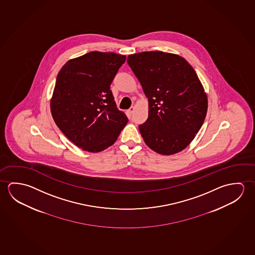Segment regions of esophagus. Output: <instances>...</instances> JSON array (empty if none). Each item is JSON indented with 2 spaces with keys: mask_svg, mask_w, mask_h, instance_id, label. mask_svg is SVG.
Instances as JSON below:
<instances>
[{
  "mask_svg": "<svg viewBox=\"0 0 255 255\" xmlns=\"http://www.w3.org/2000/svg\"><path fill=\"white\" fill-rule=\"evenodd\" d=\"M134 110H135V108H134V107H131L130 109H128L127 113L129 114V115H132V113L134 112Z\"/></svg>",
  "mask_w": 255,
  "mask_h": 255,
  "instance_id": "obj_1",
  "label": "esophagus"
}]
</instances>
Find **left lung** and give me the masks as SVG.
Instances as JSON below:
<instances>
[{
  "label": "left lung",
  "mask_w": 255,
  "mask_h": 255,
  "mask_svg": "<svg viewBox=\"0 0 255 255\" xmlns=\"http://www.w3.org/2000/svg\"><path fill=\"white\" fill-rule=\"evenodd\" d=\"M127 62L148 99L142 138L158 154H173L192 141L207 113V96L196 71L179 55L144 51Z\"/></svg>",
  "instance_id": "obj_1"
}]
</instances>
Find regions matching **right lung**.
Segmentation results:
<instances>
[{"mask_svg":"<svg viewBox=\"0 0 255 255\" xmlns=\"http://www.w3.org/2000/svg\"><path fill=\"white\" fill-rule=\"evenodd\" d=\"M126 57L92 51L68 60L58 74L50 111L57 126L75 145L92 153L116 142L128 123L110 91Z\"/></svg>","mask_w":255,"mask_h":255,"instance_id":"obj_1","label":"right lung"}]
</instances>
